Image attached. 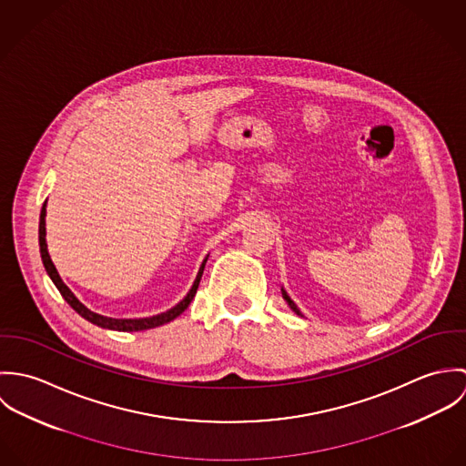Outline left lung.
<instances>
[{"mask_svg": "<svg viewBox=\"0 0 466 466\" xmlns=\"http://www.w3.org/2000/svg\"><path fill=\"white\" fill-rule=\"evenodd\" d=\"M283 298H285V301H287V303H289V305H290V309H292V310H294V312H296V314H299V310H298V307H296V305H294V301H292V299H290V298H289V296H287V292H285V290H283ZM299 316H301V314H299Z\"/></svg>", "mask_w": 466, "mask_h": 466, "instance_id": "obj_1", "label": "left lung"}]
</instances>
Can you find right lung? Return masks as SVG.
<instances>
[{
  "label": "right lung",
  "instance_id": "obj_1",
  "mask_svg": "<svg viewBox=\"0 0 466 466\" xmlns=\"http://www.w3.org/2000/svg\"><path fill=\"white\" fill-rule=\"evenodd\" d=\"M45 217H46V202L43 204V209H41V218H39V248H41V258H43V264H45V268H46V272H48V276L52 278V281L56 283V287L59 289V292L63 294V298L66 299L67 305L76 312V314H80L84 319H87L89 323H93V325H96V327H102V329H109V330H118V332H139V330H148V329H156V327H161V325H165V323H170V321H174L177 316H181L187 309H188V305L192 303V299H194V296H196V292H198V289H199V281L200 276H202V270H204V264H206V260L202 262V266L199 268V274H198V278H196V281H194V287H192V290L187 294V298L179 303V305H176L174 309H170L168 312H163V314H159V316H152V318H143V319H113V318H106V316H100V314H95V312H91L89 309H86L76 298H75V294L67 289L66 285H65V281L61 279V276H59V272H57V268L54 266V262H52V258H50V255H48V249H46V228H45Z\"/></svg>",
  "mask_w": 466,
  "mask_h": 466
}]
</instances>
